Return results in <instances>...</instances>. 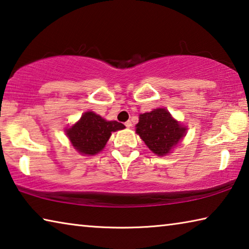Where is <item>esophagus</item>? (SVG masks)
I'll return each mask as SVG.
<instances>
[{"label":"esophagus","mask_w":249,"mask_h":249,"mask_svg":"<svg viewBox=\"0 0 249 249\" xmlns=\"http://www.w3.org/2000/svg\"><path fill=\"white\" fill-rule=\"evenodd\" d=\"M125 126H126V127H127V128H130V127H132V122L127 121V122H126V123H125Z\"/></svg>","instance_id":"obj_1"}]
</instances>
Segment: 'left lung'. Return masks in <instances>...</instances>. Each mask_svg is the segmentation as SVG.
Instances as JSON below:
<instances>
[{"instance_id": "obj_1", "label": "left lung", "mask_w": 249, "mask_h": 249, "mask_svg": "<svg viewBox=\"0 0 249 249\" xmlns=\"http://www.w3.org/2000/svg\"><path fill=\"white\" fill-rule=\"evenodd\" d=\"M136 133L147 147L158 156H166L187 133V127L176 121L166 108L140 115Z\"/></svg>"}]
</instances>
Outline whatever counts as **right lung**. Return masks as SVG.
I'll list each match as a JSON object with an SVG mask.
<instances>
[{"label": "right lung", "instance_id": "1", "mask_svg": "<svg viewBox=\"0 0 249 249\" xmlns=\"http://www.w3.org/2000/svg\"><path fill=\"white\" fill-rule=\"evenodd\" d=\"M125 126L116 121H107L94 112H86L79 122L66 129L73 148L82 155H95L102 150L113 132Z\"/></svg>", "mask_w": 249, "mask_h": 249}]
</instances>
